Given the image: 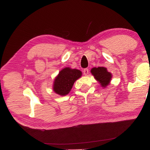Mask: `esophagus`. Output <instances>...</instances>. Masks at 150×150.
<instances>
[{"mask_svg": "<svg viewBox=\"0 0 150 150\" xmlns=\"http://www.w3.org/2000/svg\"><path fill=\"white\" fill-rule=\"evenodd\" d=\"M83 73L85 76H87L88 74H89V69H85L83 70Z\"/></svg>", "mask_w": 150, "mask_h": 150, "instance_id": "obj_1", "label": "esophagus"}]
</instances>
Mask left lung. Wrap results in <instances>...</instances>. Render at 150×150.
Segmentation results:
<instances>
[{"mask_svg": "<svg viewBox=\"0 0 150 150\" xmlns=\"http://www.w3.org/2000/svg\"><path fill=\"white\" fill-rule=\"evenodd\" d=\"M91 73L103 88H105L110 84L112 74L109 72L107 68L103 67H93L91 69Z\"/></svg>", "mask_w": 150, "mask_h": 150, "instance_id": "obj_1", "label": "left lung"}]
</instances>
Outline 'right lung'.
<instances>
[{"label":"right lung","mask_w":150,"mask_h":150,"mask_svg":"<svg viewBox=\"0 0 150 150\" xmlns=\"http://www.w3.org/2000/svg\"><path fill=\"white\" fill-rule=\"evenodd\" d=\"M82 76V72L76 69L65 67L54 78L53 90L55 93L65 96L71 91L74 83Z\"/></svg>","instance_id":"1"}]
</instances>
